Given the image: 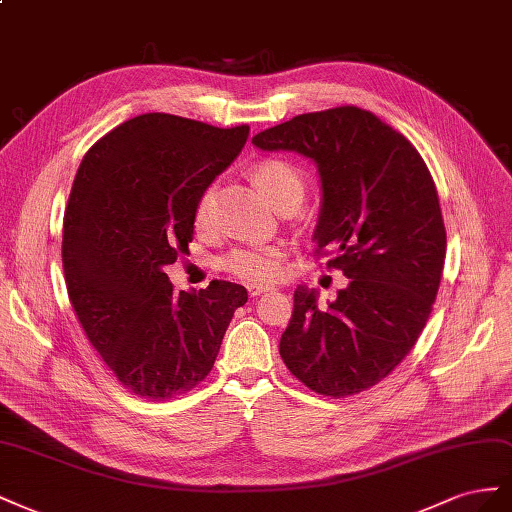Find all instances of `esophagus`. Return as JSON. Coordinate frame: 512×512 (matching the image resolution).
Wrapping results in <instances>:
<instances>
[{
    "instance_id": "esophagus-1",
    "label": "esophagus",
    "mask_w": 512,
    "mask_h": 512,
    "mask_svg": "<svg viewBox=\"0 0 512 512\" xmlns=\"http://www.w3.org/2000/svg\"><path fill=\"white\" fill-rule=\"evenodd\" d=\"M246 289H248V296L255 298V296H259V294H264V291H268L270 287H268V285H259V283H248Z\"/></svg>"
}]
</instances>
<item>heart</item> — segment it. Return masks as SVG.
<instances>
[{
    "label": "heart",
    "mask_w": 512,
    "mask_h": 512,
    "mask_svg": "<svg viewBox=\"0 0 512 512\" xmlns=\"http://www.w3.org/2000/svg\"><path fill=\"white\" fill-rule=\"evenodd\" d=\"M255 184L279 210L283 206H298L304 197L306 184L302 173L283 158H266L253 169ZM216 188L208 186L197 199L195 227L210 229L214 223ZM281 253L272 246H244L231 251L223 259V268L242 276L246 281H270L279 274Z\"/></svg>",
    "instance_id": "obj_1"
}]
</instances>
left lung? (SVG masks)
<instances>
[{"mask_svg": "<svg viewBox=\"0 0 512 512\" xmlns=\"http://www.w3.org/2000/svg\"><path fill=\"white\" fill-rule=\"evenodd\" d=\"M253 145L313 160L321 182L313 240L349 279L326 306L298 285L281 358L324 397L358 394L410 354L433 309L446 229L431 173L410 141L358 107L296 115Z\"/></svg>", "mask_w": 512, "mask_h": 512, "instance_id": "1", "label": "left lung"}]
</instances>
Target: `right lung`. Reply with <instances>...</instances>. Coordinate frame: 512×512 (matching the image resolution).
Wrapping results in <instances>:
<instances>
[{
  "mask_svg": "<svg viewBox=\"0 0 512 512\" xmlns=\"http://www.w3.org/2000/svg\"><path fill=\"white\" fill-rule=\"evenodd\" d=\"M248 130L145 113L79 165L64 216L68 296L96 352L143 399L197 386L248 300L227 281L178 294L165 274L193 240L199 195L238 158Z\"/></svg>",
  "mask_w": 512,
  "mask_h": 512,
  "instance_id": "right-lung-1",
  "label": "right lung"
}]
</instances>
